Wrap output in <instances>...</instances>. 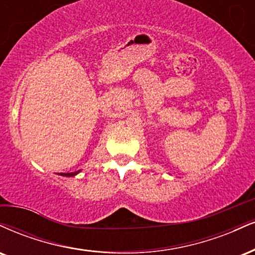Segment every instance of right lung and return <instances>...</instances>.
Masks as SVG:
<instances>
[{
    "mask_svg": "<svg viewBox=\"0 0 255 255\" xmlns=\"http://www.w3.org/2000/svg\"><path fill=\"white\" fill-rule=\"evenodd\" d=\"M79 171L81 170H78V171H75V172H71V173H60V176H64V177H73V176H76V174H77Z\"/></svg>",
    "mask_w": 255,
    "mask_h": 255,
    "instance_id": "obj_1",
    "label": "right lung"
}]
</instances>
